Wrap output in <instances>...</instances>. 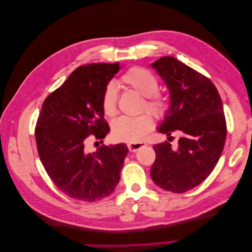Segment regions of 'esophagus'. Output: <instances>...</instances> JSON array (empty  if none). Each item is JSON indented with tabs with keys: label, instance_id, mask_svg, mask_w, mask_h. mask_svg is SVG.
Returning <instances> with one entry per match:
<instances>
[{
	"label": "esophagus",
	"instance_id": "1",
	"mask_svg": "<svg viewBox=\"0 0 252 252\" xmlns=\"http://www.w3.org/2000/svg\"><path fill=\"white\" fill-rule=\"evenodd\" d=\"M144 146H146V143H144V142H134V143H129V144H128V149L130 150L131 152H134V151H136V150L141 149V148H142V147H144Z\"/></svg>",
	"mask_w": 252,
	"mask_h": 252
}]
</instances>
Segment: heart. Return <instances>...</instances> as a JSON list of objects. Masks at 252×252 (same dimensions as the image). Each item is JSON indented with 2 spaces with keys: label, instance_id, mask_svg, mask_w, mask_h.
<instances>
[{
  "label": "heart",
  "instance_id": "1",
  "mask_svg": "<svg viewBox=\"0 0 252 252\" xmlns=\"http://www.w3.org/2000/svg\"><path fill=\"white\" fill-rule=\"evenodd\" d=\"M121 82L136 93L145 96L141 109L146 108L158 119L165 117L168 111L169 102L167 97L158 93V81L151 71L142 67H131L122 75ZM101 105L105 116L113 118L118 111V91L113 83L105 86ZM154 127V119L148 112L136 117H120L113 121L111 132L113 139L120 142L134 143L142 141Z\"/></svg>",
  "mask_w": 252,
  "mask_h": 252
}]
</instances>
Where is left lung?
Listing matches in <instances>:
<instances>
[{
	"instance_id": "obj_1",
	"label": "left lung",
	"mask_w": 252,
	"mask_h": 252,
	"mask_svg": "<svg viewBox=\"0 0 252 252\" xmlns=\"http://www.w3.org/2000/svg\"><path fill=\"white\" fill-rule=\"evenodd\" d=\"M151 66L170 93V107L158 130L169 139L180 134L175 146H154L156 161L150 175L167 191L183 193L200 185L215 169L226 141L227 126L217 87L207 77L173 57H163Z\"/></svg>"
}]
</instances>
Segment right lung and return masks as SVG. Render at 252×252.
<instances>
[{
    "label": "right lung",
    "instance_id": "1",
    "mask_svg": "<svg viewBox=\"0 0 252 252\" xmlns=\"http://www.w3.org/2000/svg\"><path fill=\"white\" fill-rule=\"evenodd\" d=\"M119 69V63L80 66L43 102L34 129L37 152L49 178L72 199L101 200L119 183L126 145L86 150L89 135L102 140L110 130L101 98Z\"/></svg>",
    "mask_w": 252,
    "mask_h": 252
}]
</instances>
